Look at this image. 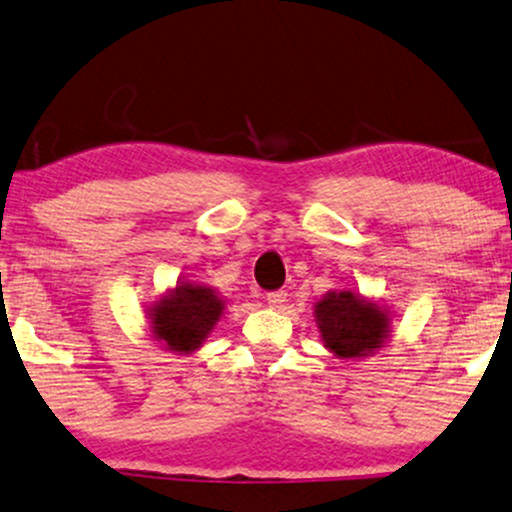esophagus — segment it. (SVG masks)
<instances>
[{
	"label": "esophagus",
	"mask_w": 512,
	"mask_h": 512,
	"mask_svg": "<svg viewBox=\"0 0 512 512\" xmlns=\"http://www.w3.org/2000/svg\"><path fill=\"white\" fill-rule=\"evenodd\" d=\"M286 297H288L286 290H271V293H267L269 307H281V304L286 302Z\"/></svg>",
	"instance_id": "34e87169"
}]
</instances>
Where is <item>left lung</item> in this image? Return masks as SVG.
<instances>
[{
    "mask_svg": "<svg viewBox=\"0 0 512 512\" xmlns=\"http://www.w3.org/2000/svg\"><path fill=\"white\" fill-rule=\"evenodd\" d=\"M314 312L323 342L342 359L375 352L387 338V314L349 290L328 293Z\"/></svg>",
    "mask_w": 512,
    "mask_h": 512,
    "instance_id": "8db88e82",
    "label": "left lung"
}]
</instances>
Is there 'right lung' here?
<instances>
[{"label":"right lung","instance_id":"add662e5","mask_svg":"<svg viewBox=\"0 0 512 512\" xmlns=\"http://www.w3.org/2000/svg\"><path fill=\"white\" fill-rule=\"evenodd\" d=\"M222 309L224 302L212 288L181 283L153 307L151 331L167 349L193 352L215 328Z\"/></svg>","mask_w":512,"mask_h":512}]
</instances>
